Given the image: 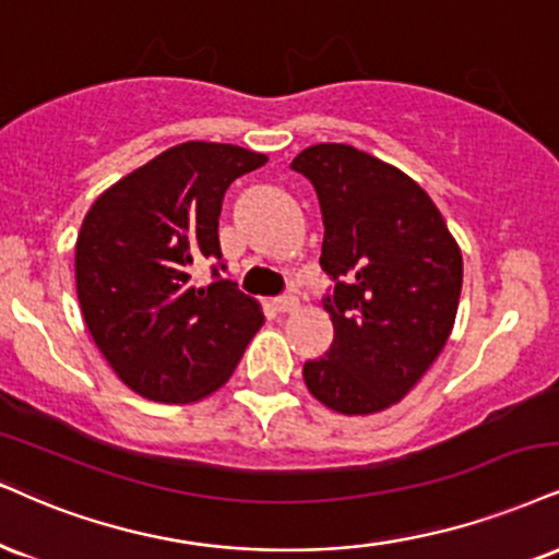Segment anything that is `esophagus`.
Wrapping results in <instances>:
<instances>
[{
  "label": "esophagus",
  "instance_id": "esophagus-1",
  "mask_svg": "<svg viewBox=\"0 0 559 559\" xmlns=\"http://www.w3.org/2000/svg\"><path fill=\"white\" fill-rule=\"evenodd\" d=\"M274 306H277L280 313H295L300 308V300L295 295H282V298L274 300Z\"/></svg>",
  "mask_w": 559,
  "mask_h": 559
}]
</instances>
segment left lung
I'll return each mask as SVG.
<instances>
[{
    "label": "left lung",
    "instance_id": "1",
    "mask_svg": "<svg viewBox=\"0 0 559 559\" xmlns=\"http://www.w3.org/2000/svg\"><path fill=\"white\" fill-rule=\"evenodd\" d=\"M313 183L323 217V295L334 342L302 365L308 391L342 415L389 409L415 389L451 336L461 251L409 176L349 147L313 144L290 163Z\"/></svg>",
    "mask_w": 559,
    "mask_h": 559
}]
</instances>
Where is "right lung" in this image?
<instances>
[{
	"instance_id": "obj_1",
	"label": "right lung",
	"mask_w": 559,
	"mask_h": 559,
	"mask_svg": "<svg viewBox=\"0 0 559 559\" xmlns=\"http://www.w3.org/2000/svg\"><path fill=\"white\" fill-rule=\"evenodd\" d=\"M266 155L183 142L103 191L82 219L74 277L95 344L129 389L163 404L210 396L264 323L259 302L223 280L217 219L227 186ZM215 260L216 282L190 269Z\"/></svg>"
}]
</instances>
